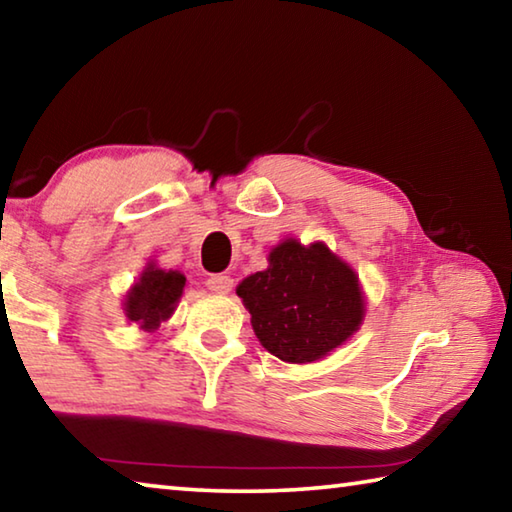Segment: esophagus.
<instances>
[{
	"label": "esophagus",
	"mask_w": 512,
	"mask_h": 512,
	"mask_svg": "<svg viewBox=\"0 0 512 512\" xmlns=\"http://www.w3.org/2000/svg\"><path fill=\"white\" fill-rule=\"evenodd\" d=\"M235 287V280L230 275H212L207 277V289L214 293H230Z\"/></svg>",
	"instance_id": "34e87169"
}]
</instances>
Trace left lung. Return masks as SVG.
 Instances as JSON below:
<instances>
[{
  "label": "left lung",
  "instance_id": "1",
  "mask_svg": "<svg viewBox=\"0 0 512 512\" xmlns=\"http://www.w3.org/2000/svg\"><path fill=\"white\" fill-rule=\"evenodd\" d=\"M237 296L259 343L287 363L325 359L366 318L357 271L323 241H280L268 253V268L244 277Z\"/></svg>",
  "mask_w": 512,
  "mask_h": 512
}]
</instances>
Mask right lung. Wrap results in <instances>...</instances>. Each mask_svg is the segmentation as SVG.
Here are the masks:
<instances>
[{
	"instance_id": "add662e5",
	"label": "right lung",
	"mask_w": 512,
	"mask_h": 512,
	"mask_svg": "<svg viewBox=\"0 0 512 512\" xmlns=\"http://www.w3.org/2000/svg\"><path fill=\"white\" fill-rule=\"evenodd\" d=\"M187 277L180 271H167L155 262H146L142 273L126 291L121 309L126 318L144 332H155L169 320L183 298Z\"/></svg>"
}]
</instances>
